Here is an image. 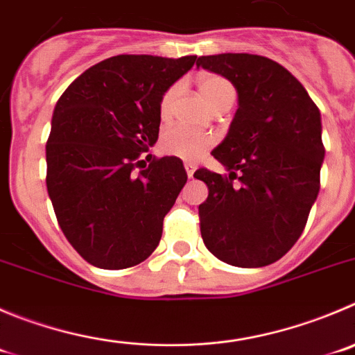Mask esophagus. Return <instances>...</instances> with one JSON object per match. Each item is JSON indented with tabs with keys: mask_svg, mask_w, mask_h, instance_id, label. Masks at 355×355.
Listing matches in <instances>:
<instances>
[{
	"mask_svg": "<svg viewBox=\"0 0 355 355\" xmlns=\"http://www.w3.org/2000/svg\"><path fill=\"white\" fill-rule=\"evenodd\" d=\"M184 168H185V171H187V177H189V178H193L194 171H196V166H194L193 162H185Z\"/></svg>",
	"mask_w": 355,
	"mask_h": 355,
	"instance_id": "1",
	"label": "esophagus"
}]
</instances>
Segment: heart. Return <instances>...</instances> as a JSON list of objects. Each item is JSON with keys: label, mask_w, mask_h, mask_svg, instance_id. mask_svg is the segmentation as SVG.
<instances>
[{"label": "heart", "mask_w": 355, "mask_h": 355, "mask_svg": "<svg viewBox=\"0 0 355 355\" xmlns=\"http://www.w3.org/2000/svg\"><path fill=\"white\" fill-rule=\"evenodd\" d=\"M198 89L214 112L227 107V105L231 107L236 98L234 85L217 73H201L198 77ZM175 94H177V85H171L162 92L161 99H159V115L162 119H166L171 114ZM211 144H214V138L210 135L191 131L182 125H170L168 129H164L161 137V150L164 154L187 159V161L200 159L211 147Z\"/></svg>", "instance_id": "heart-1"}]
</instances>
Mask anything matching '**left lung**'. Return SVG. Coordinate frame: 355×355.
Listing matches in <instances>:
<instances>
[{
    "mask_svg": "<svg viewBox=\"0 0 355 355\" xmlns=\"http://www.w3.org/2000/svg\"><path fill=\"white\" fill-rule=\"evenodd\" d=\"M196 66L226 77L238 92L230 132L211 152L230 175L194 173L208 187L201 236L224 263L268 266L296 243L319 194L320 112L301 82L264 55H201Z\"/></svg>",
    "mask_w": 355,
    "mask_h": 355,
    "instance_id": "left-lung-1",
    "label": "left lung"
}]
</instances>
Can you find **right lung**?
<instances>
[{
	"label": "right lung",
	"mask_w": 355,
	"mask_h": 355,
	"mask_svg": "<svg viewBox=\"0 0 355 355\" xmlns=\"http://www.w3.org/2000/svg\"><path fill=\"white\" fill-rule=\"evenodd\" d=\"M194 62L114 55L59 98L45 147L47 191L62 233L92 266H137L159 245L187 173L178 157L144 154L157 141L162 92Z\"/></svg>",
	"instance_id": "right-lung-1"
}]
</instances>
